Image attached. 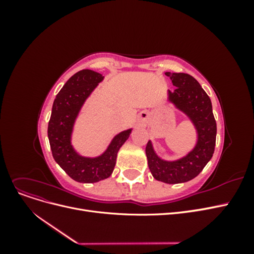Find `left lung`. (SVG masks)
<instances>
[{
    "mask_svg": "<svg viewBox=\"0 0 254 254\" xmlns=\"http://www.w3.org/2000/svg\"><path fill=\"white\" fill-rule=\"evenodd\" d=\"M165 75L176 87L173 92L168 90V101L193 123L197 131V143L187 156L176 161L161 159L153 149L151 141L146 145L145 151L153 178L175 184L190 181L200 174L214 153L217 129L211 99L193 76L170 72Z\"/></svg>",
    "mask_w": 254,
    "mask_h": 254,
    "instance_id": "left-lung-1",
    "label": "left lung"
}]
</instances>
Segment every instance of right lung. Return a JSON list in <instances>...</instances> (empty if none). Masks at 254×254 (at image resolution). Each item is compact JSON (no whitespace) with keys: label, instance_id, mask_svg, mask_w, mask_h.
I'll return each mask as SVG.
<instances>
[{"label":"right lung","instance_id":"1","mask_svg":"<svg viewBox=\"0 0 254 254\" xmlns=\"http://www.w3.org/2000/svg\"><path fill=\"white\" fill-rule=\"evenodd\" d=\"M104 76L92 70L74 74L59 91L53 104L48 127V136L53 157L59 166L77 182L94 183L111 176L117 156L132 129H127L113 137L103 155L95 158L80 156L71 143L76 118L86 99Z\"/></svg>","mask_w":254,"mask_h":254}]
</instances>
